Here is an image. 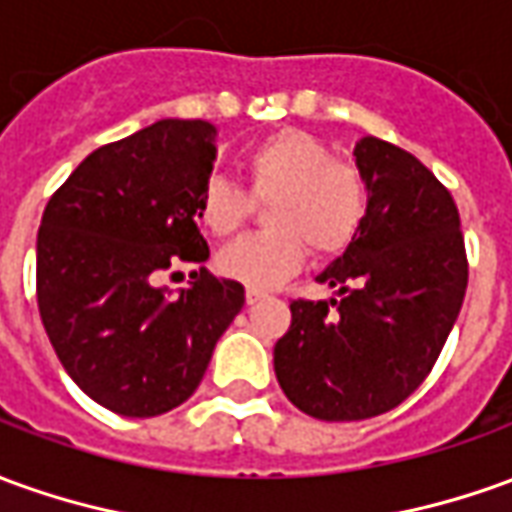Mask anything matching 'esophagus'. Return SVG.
I'll return each instance as SVG.
<instances>
[{
	"label": "esophagus",
	"instance_id": "34e87169",
	"mask_svg": "<svg viewBox=\"0 0 512 512\" xmlns=\"http://www.w3.org/2000/svg\"><path fill=\"white\" fill-rule=\"evenodd\" d=\"M264 298H267V292L256 290V287H248V292H245V301H248L250 306H253V303L264 301Z\"/></svg>",
	"mask_w": 512,
	"mask_h": 512
}]
</instances>
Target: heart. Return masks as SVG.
<instances>
[{
  "mask_svg": "<svg viewBox=\"0 0 512 512\" xmlns=\"http://www.w3.org/2000/svg\"><path fill=\"white\" fill-rule=\"evenodd\" d=\"M248 192L225 178H209L197 197V217L214 236L236 234L253 214V200H270L267 231L236 239L217 256L222 276L256 290L276 287L306 259L337 256L368 214V183L357 164L334 158L317 136L284 128L245 150Z\"/></svg>",
  "mask_w": 512,
  "mask_h": 512,
  "instance_id": "b5f03b06",
  "label": "heart"
}]
</instances>
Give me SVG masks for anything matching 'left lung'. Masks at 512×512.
I'll return each instance as SVG.
<instances>
[{
    "label": "left lung",
    "mask_w": 512,
    "mask_h": 512,
    "mask_svg": "<svg viewBox=\"0 0 512 512\" xmlns=\"http://www.w3.org/2000/svg\"><path fill=\"white\" fill-rule=\"evenodd\" d=\"M354 155L368 214L317 276L337 298L292 301L290 331L273 348L281 390L320 421H365L410 398L438 362L468 287L449 189L376 136L357 142Z\"/></svg>",
    "instance_id": "8db88e82"
}]
</instances>
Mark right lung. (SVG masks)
Wrapping results in <instances>:
<instances>
[{"mask_svg": "<svg viewBox=\"0 0 512 512\" xmlns=\"http://www.w3.org/2000/svg\"><path fill=\"white\" fill-rule=\"evenodd\" d=\"M214 125L161 119L102 144L49 197L35 245V295L74 384L125 418L175 410L245 303L231 278L192 270L169 298L155 278L200 264L197 197L214 167Z\"/></svg>", "mask_w": 512, "mask_h": 512, "instance_id": "right-lung-1", "label": "right lung"}]
</instances>
